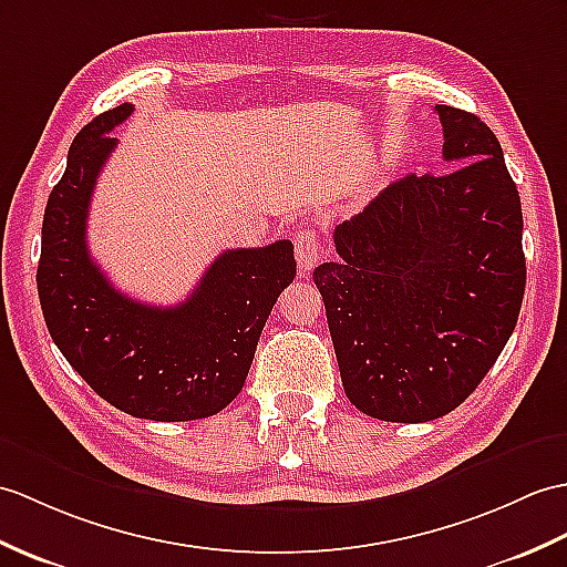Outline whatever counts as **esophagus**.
<instances>
[{"label":"esophagus","instance_id":"1","mask_svg":"<svg viewBox=\"0 0 567 567\" xmlns=\"http://www.w3.org/2000/svg\"><path fill=\"white\" fill-rule=\"evenodd\" d=\"M295 256H297L301 272H311L316 266H319V260L323 256V246H321L319 236H316L313 229L297 231V236H295Z\"/></svg>","mask_w":567,"mask_h":567}]
</instances>
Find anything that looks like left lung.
<instances>
[{
    "label": "left lung",
    "mask_w": 567,
    "mask_h": 567,
    "mask_svg": "<svg viewBox=\"0 0 567 567\" xmlns=\"http://www.w3.org/2000/svg\"><path fill=\"white\" fill-rule=\"evenodd\" d=\"M444 174L391 183L336 227L313 270L343 389L386 423L462 405L515 331L526 285L519 190L478 115L434 105Z\"/></svg>",
    "instance_id": "obj_1"
}]
</instances>
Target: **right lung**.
<instances>
[{"instance_id":"right-lung-1","label":"right lung","mask_w":567,"mask_h":567,"mask_svg":"<svg viewBox=\"0 0 567 567\" xmlns=\"http://www.w3.org/2000/svg\"><path fill=\"white\" fill-rule=\"evenodd\" d=\"M130 113L133 103L117 105L74 137L45 205L38 297L64 360L103 401L159 423L207 417L244 389L262 326L297 275L295 248L275 241L224 251L176 307L142 305L115 289L89 254L86 217L117 144L111 130Z\"/></svg>"}]
</instances>
